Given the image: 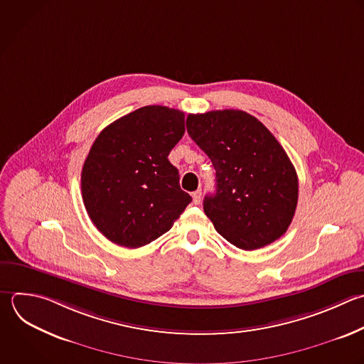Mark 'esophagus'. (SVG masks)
<instances>
[{
    "mask_svg": "<svg viewBox=\"0 0 364 364\" xmlns=\"http://www.w3.org/2000/svg\"><path fill=\"white\" fill-rule=\"evenodd\" d=\"M192 198H193V203L195 205H200V199H202V192L200 191H196L192 193Z\"/></svg>",
    "mask_w": 364,
    "mask_h": 364,
    "instance_id": "esophagus-1",
    "label": "esophagus"
}]
</instances>
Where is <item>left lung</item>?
<instances>
[{"instance_id": "left-lung-1", "label": "left lung", "mask_w": 364, "mask_h": 364, "mask_svg": "<svg viewBox=\"0 0 364 364\" xmlns=\"http://www.w3.org/2000/svg\"><path fill=\"white\" fill-rule=\"evenodd\" d=\"M186 129L216 171V192L203 199L216 232L243 250L260 249L286 233L299 181L272 132L239 109L189 114Z\"/></svg>"}]
</instances>
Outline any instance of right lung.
I'll return each mask as SVG.
<instances>
[{
	"mask_svg": "<svg viewBox=\"0 0 364 364\" xmlns=\"http://www.w3.org/2000/svg\"><path fill=\"white\" fill-rule=\"evenodd\" d=\"M185 134V114L139 108L108 125L81 173L85 209L111 242L136 249L166 233L192 198L168 155Z\"/></svg>",
	"mask_w": 364,
	"mask_h": 364,
	"instance_id": "obj_1",
	"label": "right lung"
}]
</instances>
